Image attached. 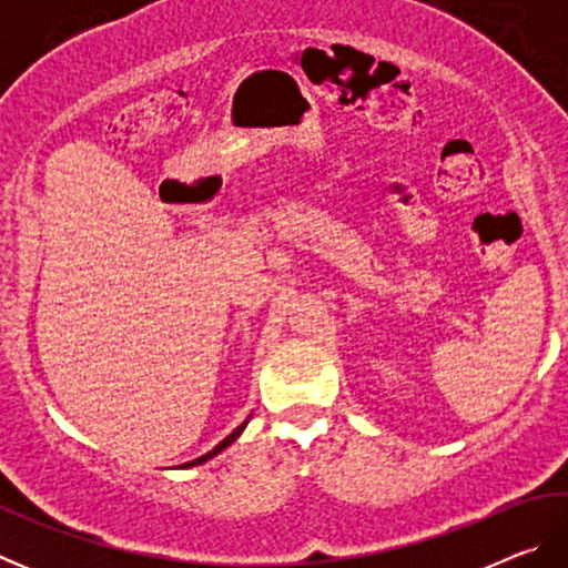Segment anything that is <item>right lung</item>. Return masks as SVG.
<instances>
[{"label": "right lung", "mask_w": 568, "mask_h": 568, "mask_svg": "<svg viewBox=\"0 0 568 568\" xmlns=\"http://www.w3.org/2000/svg\"><path fill=\"white\" fill-rule=\"evenodd\" d=\"M247 426V420L245 423H240V426L233 430V434H230L225 440H220V444L213 448V450H207V454L205 456H200V458H195V460H187V464H182V468H187V466H197V464H205V460L207 458H213V456H217L220 454V450H223V448H227L230 444H233V440L240 436V434H243V428Z\"/></svg>", "instance_id": "1"}]
</instances>
